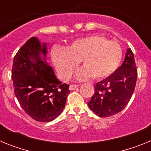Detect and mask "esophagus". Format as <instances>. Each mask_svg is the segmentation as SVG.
I'll list each match as a JSON object with an SVG mask.
<instances>
[{"instance_id":"34e87169","label":"esophagus","mask_w":151,"mask_h":151,"mask_svg":"<svg viewBox=\"0 0 151 151\" xmlns=\"http://www.w3.org/2000/svg\"><path fill=\"white\" fill-rule=\"evenodd\" d=\"M78 88V85H69V90L73 91L75 89H76Z\"/></svg>"}]
</instances>
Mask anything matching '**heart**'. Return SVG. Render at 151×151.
<instances>
[{"label":"heart","instance_id":"obj_1","mask_svg":"<svg viewBox=\"0 0 151 151\" xmlns=\"http://www.w3.org/2000/svg\"><path fill=\"white\" fill-rule=\"evenodd\" d=\"M122 49L116 41L100 35H91L74 41L66 47H54L50 56L61 78H71L81 60L85 65L78 69L76 78L87 80L94 76L102 79L116 71L122 58Z\"/></svg>","mask_w":151,"mask_h":151}]
</instances>
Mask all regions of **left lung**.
<instances>
[{"mask_svg":"<svg viewBox=\"0 0 151 151\" xmlns=\"http://www.w3.org/2000/svg\"><path fill=\"white\" fill-rule=\"evenodd\" d=\"M137 76L134 54L129 48L116 71L96 83L94 95L88 103L89 108L100 117L111 116L121 112L132 96Z\"/></svg>","mask_w":151,"mask_h":151,"instance_id":"left-lung-1","label":"left lung"}]
</instances>
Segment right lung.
Wrapping results in <instances>:
<instances>
[{"mask_svg": "<svg viewBox=\"0 0 151 151\" xmlns=\"http://www.w3.org/2000/svg\"><path fill=\"white\" fill-rule=\"evenodd\" d=\"M47 43L36 37L26 41L13 58L14 93L24 111L38 122L53 121L63 112L69 85L56 76L46 60Z\"/></svg>", "mask_w": 151, "mask_h": 151, "instance_id": "obj_1", "label": "right lung"}]
</instances>
